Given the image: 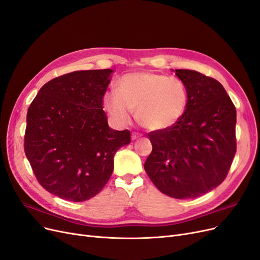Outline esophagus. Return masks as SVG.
<instances>
[{
  "instance_id": "esophagus-1",
  "label": "esophagus",
  "mask_w": 260,
  "mask_h": 260,
  "mask_svg": "<svg viewBox=\"0 0 260 260\" xmlns=\"http://www.w3.org/2000/svg\"><path fill=\"white\" fill-rule=\"evenodd\" d=\"M140 137H141V134H139V133H137V132H134V133H132L131 139H132V141H136V140H138Z\"/></svg>"
}]
</instances>
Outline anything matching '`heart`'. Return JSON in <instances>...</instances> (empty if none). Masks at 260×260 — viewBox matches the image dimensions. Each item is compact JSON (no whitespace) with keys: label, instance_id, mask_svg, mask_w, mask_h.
I'll list each match as a JSON object with an SVG mask.
<instances>
[{"label":"heart","instance_id":"heart-1","mask_svg":"<svg viewBox=\"0 0 260 260\" xmlns=\"http://www.w3.org/2000/svg\"><path fill=\"white\" fill-rule=\"evenodd\" d=\"M188 103V88L180 79L153 71L124 75L117 91L103 96V107L114 121L128 122L136 110L138 121L150 131L173 128L183 117Z\"/></svg>","mask_w":260,"mask_h":260}]
</instances>
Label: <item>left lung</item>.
<instances>
[{
  "instance_id": "obj_1",
  "label": "left lung",
  "mask_w": 260,
  "mask_h": 260,
  "mask_svg": "<svg viewBox=\"0 0 260 260\" xmlns=\"http://www.w3.org/2000/svg\"><path fill=\"white\" fill-rule=\"evenodd\" d=\"M189 92L177 124L148 134L152 151L144 164L158 190L174 199H195L220 185L236 153V108L219 81L176 69Z\"/></svg>"
}]
</instances>
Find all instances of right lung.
Listing matches in <instances>:
<instances>
[{"instance_id":"right-lung-1","label":"right lung","mask_w":260,"mask_h":260,"mask_svg":"<svg viewBox=\"0 0 260 260\" xmlns=\"http://www.w3.org/2000/svg\"><path fill=\"white\" fill-rule=\"evenodd\" d=\"M112 69L81 70L41 87L26 115L24 151L40 185L69 202L97 195L130 131L109 127L102 99Z\"/></svg>"}]
</instances>
